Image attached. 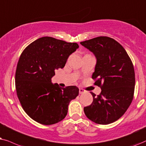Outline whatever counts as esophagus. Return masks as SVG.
Returning a JSON list of instances; mask_svg holds the SVG:
<instances>
[{"label":"esophagus","mask_w":146,"mask_h":146,"mask_svg":"<svg viewBox=\"0 0 146 146\" xmlns=\"http://www.w3.org/2000/svg\"><path fill=\"white\" fill-rule=\"evenodd\" d=\"M79 93H80V94H81V93H85V89H82V88H79Z\"/></svg>","instance_id":"obj_1"}]
</instances>
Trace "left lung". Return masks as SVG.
Here are the masks:
<instances>
[{
  "label": "left lung",
  "mask_w": 146,
  "mask_h": 146,
  "mask_svg": "<svg viewBox=\"0 0 146 146\" xmlns=\"http://www.w3.org/2000/svg\"><path fill=\"white\" fill-rule=\"evenodd\" d=\"M80 43L97 58L92 79L102 89L98 96L91 92L93 101L83 109L85 115L101 125L113 123L125 113L133 99V63L123 46L112 38L98 36Z\"/></svg>",
  "instance_id": "obj_1"
}]
</instances>
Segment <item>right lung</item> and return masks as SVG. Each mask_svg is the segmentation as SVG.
Returning a JSON list of instances; mask_svg holds the SVG:
<instances>
[{
  "label": "right lung",
  "mask_w": 146,
  "mask_h": 146,
  "mask_svg": "<svg viewBox=\"0 0 146 146\" xmlns=\"http://www.w3.org/2000/svg\"><path fill=\"white\" fill-rule=\"evenodd\" d=\"M78 47L76 42L44 36L21 53L15 73L17 94L26 113L38 123L52 125L61 121L67 115L69 102L78 96L76 86L61 88L51 83L55 71L65 67Z\"/></svg>",
  "instance_id": "obj_1"
}]
</instances>
